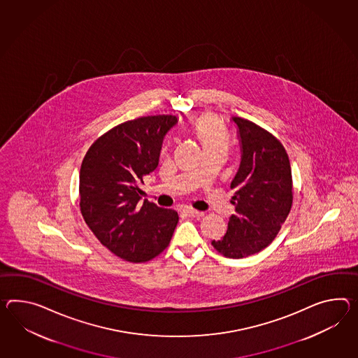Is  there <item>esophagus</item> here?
Here are the masks:
<instances>
[{
    "instance_id": "esophagus-1",
    "label": "esophagus",
    "mask_w": 358,
    "mask_h": 358,
    "mask_svg": "<svg viewBox=\"0 0 358 358\" xmlns=\"http://www.w3.org/2000/svg\"><path fill=\"white\" fill-rule=\"evenodd\" d=\"M185 213L189 216V217H201V216H204V212H201V210H194V208H186L185 210Z\"/></svg>"
}]
</instances>
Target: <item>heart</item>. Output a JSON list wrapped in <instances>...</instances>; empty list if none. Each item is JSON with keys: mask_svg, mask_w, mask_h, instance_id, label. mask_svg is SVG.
Instances as JSON below:
<instances>
[{"mask_svg": "<svg viewBox=\"0 0 358 358\" xmlns=\"http://www.w3.org/2000/svg\"><path fill=\"white\" fill-rule=\"evenodd\" d=\"M194 131L196 133L204 150L210 148H227L229 136L227 131L213 117L203 116L198 119V122H195Z\"/></svg>", "mask_w": 358, "mask_h": 358, "instance_id": "heart-1", "label": "heart"}]
</instances>
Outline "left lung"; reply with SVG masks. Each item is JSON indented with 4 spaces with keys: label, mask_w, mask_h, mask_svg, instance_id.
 <instances>
[{
    "label": "left lung",
    "mask_w": 358,
    "mask_h": 358,
    "mask_svg": "<svg viewBox=\"0 0 358 358\" xmlns=\"http://www.w3.org/2000/svg\"><path fill=\"white\" fill-rule=\"evenodd\" d=\"M241 142V166L230 187L236 212L227 234L212 241L217 252L243 259L274 241L292 206V173L287 152L271 133L234 116Z\"/></svg>",
    "instance_id": "left-lung-1"
}]
</instances>
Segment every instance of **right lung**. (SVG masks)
Returning <instances> with one entry per match:
<instances>
[{"label": "right lung", "mask_w": 358, "mask_h": 358, "mask_svg": "<svg viewBox=\"0 0 358 358\" xmlns=\"http://www.w3.org/2000/svg\"><path fill=\"white\" fill-rule=\"evenodd\" d=\"M175 115L143 116L106 131L80 168V210L96 239L125 262H145L171 242L178 213L140 201L143 176L159 164Z\"/></svg>", "instance_id": "add662e5"}]
</instances>
